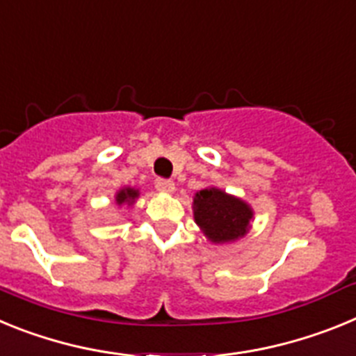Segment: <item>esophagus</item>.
<instances>
[{
  "instance_id": "1",
  "label": "esophagus",
  "mask_w": 356,
  "mask_h": 356,
  "mask_svg": "<svg viewBox=\"0 0 356 356\" xmlns=\"http://www.w3.org/2000/svg\"><path fill=\"white\" fill-rule=\"evenodd\" d=\"M155 187H156V191H160V193H163V194H172L176 188L175 184H172L171 180H156Z\"/></svg>"
}]
</instances>
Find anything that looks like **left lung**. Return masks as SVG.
Instances as JSON below:
<instances>
[{
  "instance_id": "1",
  "label": "left lung",
  "mask_w": 356,
  "mask_h": 356,
  "mask_svg": "<svg viewBox=\"0 0 356 356\" xmlns=\"http://www.w3.org/2000/svg\"><path fill=\"white\" fill-rule=\"evenodd\" d=\"M193 210L194 221L212 244L238 241L250 232L253 221V209L246 201L217 187L196 193Z\"/></svg>"
}]
</instances>
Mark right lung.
Masks as SVG:
<instances>
[{"label":"right lung","instance_id":"add662e5","mask_svg":"<svg viewBox=\"0 0 356 356\" xmlns=\"http://www.w3.org/2000/svg\"><path fill=\"white\" fill-rule=\"evenodd\" d=\"M140 193L139 188L135 187H122L119 188L118 193H115V205L118 207H124L127 205L128 209L135 205V201L139 200Z\"/></svg>","mask_w":356,"mask_h":356}]
</instances>
